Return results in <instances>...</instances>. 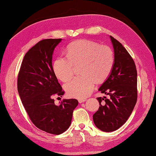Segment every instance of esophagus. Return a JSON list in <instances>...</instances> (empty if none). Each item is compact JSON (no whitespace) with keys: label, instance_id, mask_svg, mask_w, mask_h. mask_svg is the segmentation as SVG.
<instances>
[{"label":"esophagus","instance_id":"esophagus-1","mask_svg":"<svg viewBox=\"0 0 156 156\" xmlns=\"http://www.w3.org/2000/svg\"><path fill=\"white\" fill-rule=\"evenodd\" d=\"M86 101H87V99H79V100H78V101H79V103H84V102H85Z\"/></svg>","mask_w":156,"mask_h":156}]
</instances>
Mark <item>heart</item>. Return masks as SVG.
<instances>
[{
	"instance_id": "1",
	"label": "heart",
	"mask_w": 156,
	"mask_h": 156,
	"mask_svg": "<svg viewBox=\"0 0 156 156\" xmlns=\"http://www.w3.org/2000/svg\"><path fill=\"white\" fill-rule=\"evenodd\" d=\"M66 52V57L56 58L53 71L58 79L66 81L73 76L74 66L80 65L82 76L69 80L64 88L70 98L84 99L92 92L95 80L102 82L109 76L114 64V51L108 46L83 39L71 43Z\"/></svg>"
}]
</instances>
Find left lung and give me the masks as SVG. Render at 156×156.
<instances>
[{
    "instance_id": "left-lung-1",
    "label": "left lung",
    "mask_w": 156,
    "mask_h": 156,
    "mask_svg": "<svg viewBox=\"0 0 156 156\" xmlns=\"http://www.w3.org/2000/svg\"><path fill=\"white\" fill-rule=\"evenodd\" d=\"M110 38L114 51V64L110 76L99 88L109 98H97L99 108L93 115L95 125L105 132L115 131L125 124L137 98L135 62L119 41L112 36Z\"/></svg>"
}]
</instances>
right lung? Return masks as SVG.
<instances>
[{
	"label": "right lung",
	"instance_id": "1",
	"mask_svg": "<svg viewBox=\"0 0 156 156\" xmlns=\"http://www.w3.org/2000/svg\"><path fill=\"white\" fill-rule=\"evenodd\" d=\"M62 39L39 41L26 53L17 80V89L32 122L40 130L58 135L71 125L73 112L78 105L75 99H63L55 105L53 95L64 92L53 71L52 57Z\"/></svg>",
	"mask_w": 156,
	"mask_h": 156
}]
</instances>
